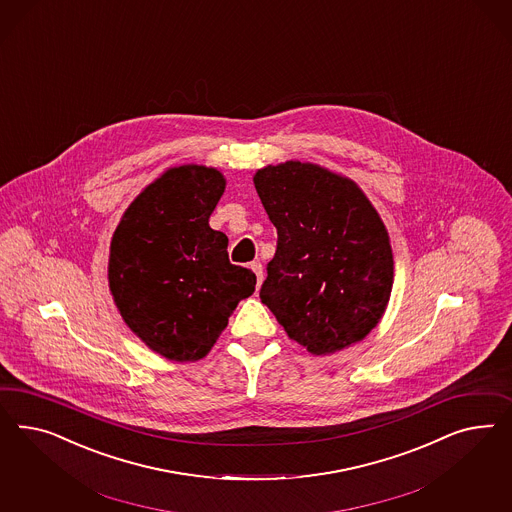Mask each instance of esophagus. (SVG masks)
<instances>
[{
    "mask_svg": "<svg viewBox=\"0 0 512 512\" xmlns=\"http://www.w3.org/2000/svg\"><path fill=\"white\" fill-rule=\"evenodd\" d=\"M251 270L255 272V276H257V287L263 283V264L259 263V261H255V263H251Z\"/></svg>",
    "mask_w": 512,
    "mask_h": 512,
    "instance_id": "esophagus-1",
    "label": "esophagus"
}]
</instances>
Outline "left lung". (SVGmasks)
<instances>
[{
	"label": "left lung",
	"instance_id": "1",
	"mask_svg": "<svg viewBox=\"0 0 512 512\" xmlns=\"http://www.w3.org/2000/svg\"><path fill=\"white\" fill-rule=\"evenodd\" d=\"M253 184L278 229L263 304L313 355L364 340L394 281L387 227L372 202L353 180L300 161L259 169Z\"/></svg>",
	"mask_w": 512,
	"mask_h": 512
}]
</instances>
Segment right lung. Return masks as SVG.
I'll list each match as a JSON object with an SVG mask.
<instances>
[{
  "instance_id": "add662e5",
  "label": "right lung",
  "mask_w": 512,
  "mask_h": 512,
  "mask_svg": "<svg viewBox=\"0 0 512 512\" xmlns=\"http://www.w3.org/2000/svg\"><path fill=\"white\" fill-rule=\"evenodd\" d=\"M225 191L223 174L204 165L163 172L125 210L109 257L116 308L161 357H206L257 278L229 261V238L208 225Z\"/></svg>"
}]
</instances>
